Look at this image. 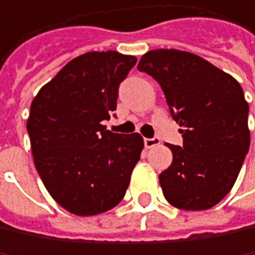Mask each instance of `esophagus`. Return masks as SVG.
I'll return each instance as SVG.
<instances>
[{
	"label": "esophagus",
	"mask_w": 255,
	"mask_h": 255,
	"mask_svg": "<svg viewBox=\"0 0 255 255\" xmlns=\"http://www.w3.org/2000/svg\"><path fill=\"white\" fill-rule=\"evenodd\" d=\"M159 144H160V139H159L157 136H154V138H145V139H144L145 148H153V147H156V145H159Z\"/></svg>",
	"instance_id": "esophagus-1"
}]
</instances>
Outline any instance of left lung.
<instances>
[{
	"mask_svg": "<svg viewBox=\"0 0 255 255\" xmlns=\"http://www.w3.org/2000/svg\"><path fill=\"white\" fill-rule=\"evenodd\" d=\"M138 69L162 87L183 145L159 175L165 199L178 209L203 211L232 190L250 148L248 102L241 84L203 58L175 49L142 55Z\"/></svg>",
	"mask_w": 255,
	"mask_h": 255,
	"instance_id": "left-lung-1",
	"label": "left lung"
}]
</instances>
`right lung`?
<instances>
[{
    "label": "right lung",
    "mask_w": 255,
    "mask_h": 255,
    "mask_svg": "<svg viewBox=\"0 0 255 255\" xmlns=\"http://www.w3.org/2000/svg\"><path fill=\"white\" fill-rule=\"evenodd\" d=\"M136 58L114 50L69 61L31 104L26 129L37 172L50 196L75 215L120 203L144 139L102 125L117 107L119 84Z\"/></svg>",
    "instance_id": "add662e5"
}]
</instances>
